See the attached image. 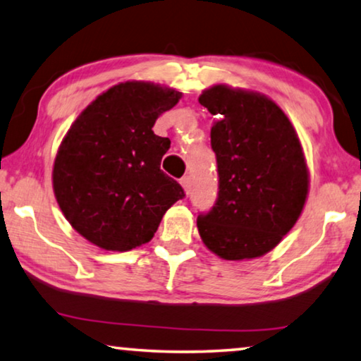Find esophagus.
<instances>
[{
    "label": "esophagus",
    "instance_id": "1",
    "mask_svg": "<svg viewBox=\"0 0 361 361\" xmlns=\"http://www.w3.org/2000/svg\"><path fill=\"white\" fill-rule=\"evenodd\" d=\"M180 183H181L183 190H185L186 195H190L191 192V176H183Z\"/></svg>",
    "mask_w": 361,
    "mask_h": 361
}]
</instances>
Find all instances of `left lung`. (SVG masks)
I'll use <instances>...</instances> for the list:
<instances>
[{
  "mask_svg": "<svg viewBox=\"0 0 361 361\" xmlns=\"http://www.w3.org/2000/svg\"><path fill=\"white\" fill-rule=\"evenodd\" d=\"M199 104L219 118L211 128L219 197L197 217L209 251L225 261L264 256L297 224L310 191V170L288 116L267 95L214 84Z\"/></svg>",
  "mask_w": 361,
  "mask_h": 361,
  "instance_id": "left-lung-1",
  "label": "left lung"
}]
</instances>
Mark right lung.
I'll return each mask as SVG.
<instances>
[{
    "label": "right lung",
    "mask_w": 361,
    "mask_h": 361,
    "mask_svg": "<svg viewBox=\"0 0 361 361\" xmlns=\"http://www.w3.org/2000/svg\"><path fill=\"white\" fill-rule=\"evenodd\" d=\"M183 92L147 80L113 85L80 111L58 147L51 185L69 225L105 251L149 243L185 196L160 170L170 139L154 134Z\"/></svg>",
    "instance_id": "obj_1"
}]
</instances>
